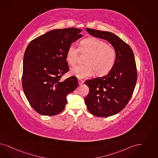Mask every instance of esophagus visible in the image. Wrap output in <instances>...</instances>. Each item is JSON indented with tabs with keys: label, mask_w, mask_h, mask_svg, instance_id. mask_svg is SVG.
<instances>
[{
	"label": "esophagus",
	"mask_w": 158,
	"mask_h": 158,
	"mask_svg": "<svg viewBox=\"0 0 158 158\" xmlns=\"http://www.w3.org/2000/svg\"><path fill=\"white\" fill-rule=\"evenodd\" d=\"M78 83H79V85H81L84 83V81H82V80H81V79H78Z\"/></svg>",
	"instance_id": "34e87169"
}]
</instances>
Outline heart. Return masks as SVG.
I'll return each mask as SVG.
<instances>
[{"label":"heart","mask_w":158,"mask_h":158,"mask_svg":"<svg viewBox=\"0 0 158 158\" xmlns=\"http://www.w3.org/2000/svg\"><path fill=\"white\" fill-rule=\"evenodd\" d=\"M79 51L88 54L84 65H76L72 68L70 74L78 79H85L96 75H107L114 68L117 60V52L114 47L109 45L103 40L95 37L82 40L79 48L71 45L67 49L66 60L70 65H75Z\"/></svg>","instance_id":"obj_1"}]
</instances>
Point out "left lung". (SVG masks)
<instances>
[{
  "label": "left lung",
  "mask_w": 158,
  "mask_h": 158,
  "mask_svg": "<svg viewBox=\"0 0 158 158\" xmlns=\"http://www.w3.org/2000/svg\"><path fill=\"white\" fill-rule=\"evenodd\" d=\"M90 35L107 40L117 52L114 66L105 76L85 81L89 93L85 98L89 111L107 117L120 112L129 102L137 79L134 55L130 47L113 33L86 28Z\"/></svg>",
  "instance_id": "obj_1"
}]
</instances>
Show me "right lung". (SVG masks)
<instances>
[{"instance_id":"add662e5","label":"right lung","mask_w":158,"mask_h":158,"mask_svg":"<svg viewBox=\"0 0 158 158\" xmlns=\"http://www.w3.org/2000/svg\"><path fill=\"white\" fill-rule=\"evenodd\" d=\"M81 29L67 28L49 31L32 40L23 59L22 86L33 109L44 115L64 110L66 96L78 86L77 79L60 78L69 71L66 54L72 43L81 38Z\"/></svg>"}]
</instances>
